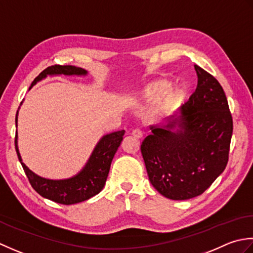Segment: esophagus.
Instances as JSON below:
<instances>
[{"instance_id":"34e87169","label":"esophagus","mask_w":253,"mask_h":253,"mask_svg":"<svg viewBox=\"0 0 253 253\" xmlns=\"http://www.w3.org/2000/svg\"><path fill=\"white\" fill-rule=\"evenodd\" d=\"M132 135L136 138H141L143 136V132L140 130V128H134L132 131Z\"/></svg>"}]
</instances>
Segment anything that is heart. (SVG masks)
Masks as SVG:
<instances>
[{
    "instance_id": "b5f03b06",
    "label": "heart",
    "mask_w": 253,
    "mask_h": 253,
    "mask_svg": "<svg viewBox=\"0 0 253 253\" xmlns=\"http://www.w3.org/2000/svg\"><path fill=\"white\" fill-rule=\"evenodd\" d=\"M171 88V83L165 80H159L149 83L141 92L136 96L138 104L149 105L158 100L157 111L159 113L172 112L181 106L184 101L185 94L181 88Z\"/></svg>"
}]
</instances>
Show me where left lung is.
<instances>
[{
  "label": "left lung",
  "mask_w": 253,
  "mask_h": 253,
  "mask_svg": "<svg viewBox=\"0 0 253 253\" xmlns=\"http://www.w3.org/2000/svg\"><path fill=\"white\" fill-rule=\"evenodd\" d=\"M198 86L166 125L151 126L141 145L148 179L170 200L202 194L228 163L233 118L223 87L194 65Z\"/></svg>",
  "instance_id": "1"
}]
</instances>
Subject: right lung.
Here are the masks:
<instances>
[{"label":"right lung","instance_id":"add662e5","mask_svg":"<svg viewBox=\"0 0 253 253\" xmlns=\"http://www.w3.org/2000/svg\"><path fill=\"white\" fill-rule=\"evenodd\" d=\"M86 75L87 71L82 68H76L73 65H52L43 70L36 77L32 83V88L37 82L43 80L48 75ZM18 113V111H17ZM16 126H17V115H16ZM125 135V130L112 132L110 134L100 138L97 143L96 147L92 151L91 155L86 163L84 168L75 176L61 179L52 180L42 178L33 172L26 165L23 163L22 157L17 146V132L15 135V148L20 164L24 168V171L27 176L30 184L37 191L41 197L49 199L53 202L71 205L76 204L83 201L88 200L94 195L99 193L106 183V180L110 170V165L113 156L117 152L118 147L120 146L121 141Z\"/></svg>","mask_w":253,"mask_h":253}]
</instances>
